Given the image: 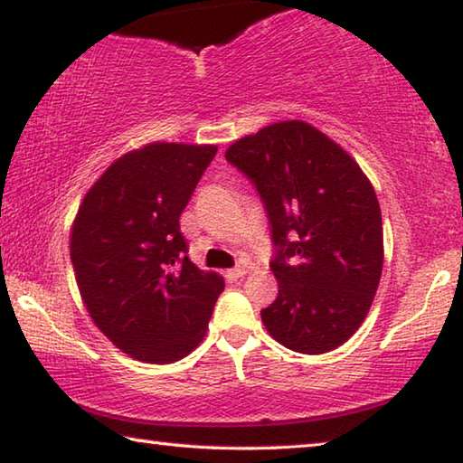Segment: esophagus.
<instances>
[{
    "label": "esophagus",
    "mask_w": 463,
    "mask_h": 463,
    "mask_svg": "<svg viewBox=\"0 0 463 463\" xmlns=\"http://www.w3.org/2000/svg\"><path fill=\"white\" fill-rule=\"evenodd\" d=\"M245 273H247V268H245V265H237V268L229 269V278H234V279H237V278H242V276H245Z\"/></svg>",
    "instance_id": "34e87169"
}]
</instances>
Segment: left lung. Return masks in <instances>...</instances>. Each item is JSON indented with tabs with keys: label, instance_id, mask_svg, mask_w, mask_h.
Here are the masks:
<instances>
[{
	"label": "left lung",
	"instance_id": "left-lung-1",
	"mask_svg": "<svg viewBox=\"0 0 463 463\" xmlns=\"http://www.w3.org/2000/svg\"><path fill=\"white\" fill-rule=\"evenodd\" d=\"M226 161L269 218L278 298L261 310L273 339L298 354L333 351L370 312L383 265L380 203L343 148L302 120L265 127Z\"/></svg>",
	"mask_w": 463,
	"mask_h": 463
}]
</instances>
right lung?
I'll return each mask as SVG.
<instances>
[{
	"mask_svg": "<svg viewBox=\"0 0 463 463\" xmlns=\"http://www.w3.org/2000/svg\"><path fill=\"white\" fill-rule=\"evenodd\" d=\"M218 146L151 143L122 155L85 194L71 263L85 308L124 354L179 362L198 347L224 279L195 268L179 231Z\"/></svg>",
	"mask_w": 463,
	"mask_h": 463,
	"instance_id": "obj_1",
	"label": "right lung"
}]
</instances>
